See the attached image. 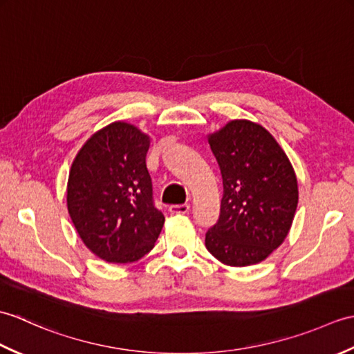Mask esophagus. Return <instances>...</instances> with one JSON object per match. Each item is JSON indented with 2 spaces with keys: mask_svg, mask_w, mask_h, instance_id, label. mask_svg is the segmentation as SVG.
<instances>
[{
  "mask_svg": "<svg viewBox=\"0 0 354 354\" xmlns=\"http://www.w3.org/2000/svg\"><path fill=\"white\" fill-rule=\"evenodd\" d=\"M169 212L171 214H185L190 212V205L189 204H181V205H170Z\"/></svg>",
  "mask_w": 354,
  "mask_h": 354,
  "instance_id": "esophagus-1",
  "label": "esophagus"
}]
</instances>
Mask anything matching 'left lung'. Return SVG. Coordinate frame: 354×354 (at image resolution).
Returning a JSON list of instances; mask_svg holds the SVG:
<instances>
[{
  "label": "left lung",
  "mask_w": 354,
  "mask_h": 354,
  "mask_svg": "<svg viewBox=\"0 0 354 354\" xmlns=\"http://www.w3.org/2000/svg\"><path fill=\"white\" fill-rule=\"evenodd\" d=\"M208 142L223 196L219 221L205 234L207 250L227 266L257 265L289 234L298 205L295 170L270 132L250 120H231Z\"/></svg>",
  "instance_id": "8db88e82"
}]
</instances>
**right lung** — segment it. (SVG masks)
<instances>
[{"label": "right lung", "instance_id": "add662e5", "mask_svg": "<svg viewBox=\"0 0 354 354\" xmlns=\"http://www.w3.org/2000/svg\"><path fill=\"white\" fill-rule=\"evenodd\" d=\"M150 137L114 122L77 152L66 184V207L82 242L108 263H132L152 250L164 216L152 201L146 155Z\"/></svg>", "mask_w": 354, "mask_h": 354}]
</instances>
